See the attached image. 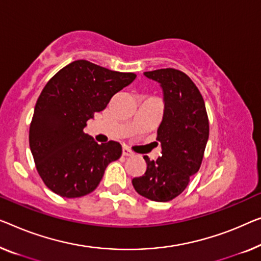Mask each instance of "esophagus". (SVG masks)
I'll return each instance as SVG.
<instances>
[{
    "label": "esophagus",
    "instance_id": "1",
    "mask_svg": "<svg viewBox=\"0 0 261 261\" xmlns=\"http://www.w3.org/2000/svg\"><path fill=\"white\" fill-rule=\"evenodd\" d=\"M123 155H125V157H131V155H134V152L130 151L127 147H124L123 149Z\"/></svg>",
    "mask_w": 261,
    "mask_h": 261
}]
</instances>
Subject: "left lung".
<instances>
[{
	"label": "left lung",
	"mask_w": 261,
	"mask_h": 261,
	"mask_svg": "<svg viewBox=\"0 0 261 261\" xmlns=\"http://www.w3.org/2000/svg\"><path fill=\"white\" fill-rule=\"evenodd\" d=\"M158 82L164 95V114L157 130L162 155L150 161L146 171L132 179L141 196L153 201H169L184 191L190 177L198 172L208 139V118L200 91L192 80L172 68L144 72Z\"/></svg>",
	"instance_id": "left-lung-1"
}]
</instances>
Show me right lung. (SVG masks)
Wrapping results in <instances>:
<instances>
[{
	"instance_id": "obj_1",
	"label": "right lung",
	"mask_w": 261,
	"mask_h": 261,
	"mask_svg": "<svg viewBox=\"0 0 261 261\" xmlns=\"http://www.w3.org/2000/svg\"><path fill=\"white\" fill-rule=\"evenodd\" d=\"M135 79L134 72L79 60L45 84L35 106L29 145L37 172L53 192L65 198L92 192L107 166L122 155L119 143L98 144L83 130Z\"/></svg>"
}]
</instances>
